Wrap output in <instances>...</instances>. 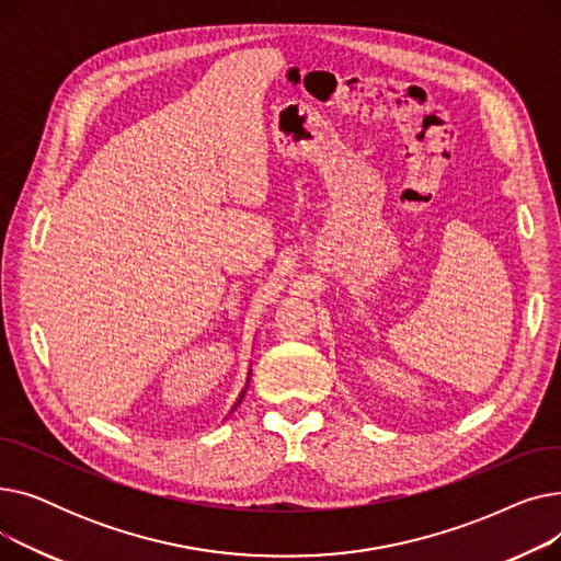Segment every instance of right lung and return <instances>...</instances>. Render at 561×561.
<instances>
[{
    "mask_svg": "<svg viewBox=\"0 0 561 561\" xmlns=\"http://www.w3.org/2000/svg\"><path fill=\"white\" fill-rule=\"evenodd\" d=\"M250 375H252V370H248V379H245V387H243V391H241V396H239V400H236L233 402V407L229 409V416L233 414V411H236V407H239L241 402H243V398H245V391H248V385H250Z\"/></svg>",
    "mask_w": 561,
    "mask_h": 561,
    "instance_id": "right-lung-1",
    "label": "right lung"
}]
</instances>
